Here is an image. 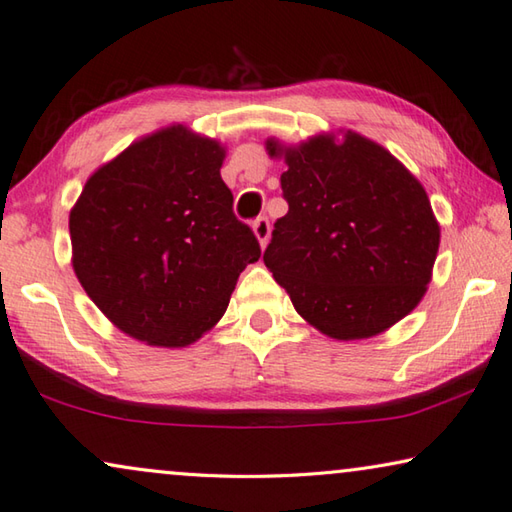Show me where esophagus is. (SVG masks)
I'll return each mask as SVG.
<instances>
[{"instance_id":"34e87169","label":"esophagus","mask_w":512,"mask_h":512,"mask_svg":"<svg viewBox=\"0 0 512 512\" xmlns=\"http://www.w3.org/2000/svg\"><path fill=\"white\" fill-rule=\"evenodd\" d=\"M269 231H272V227H269V218L267 216H258L254 220V234L258 238V243L263 245V247L267 245V240H269Z\"/></svg>"}]
</instances>
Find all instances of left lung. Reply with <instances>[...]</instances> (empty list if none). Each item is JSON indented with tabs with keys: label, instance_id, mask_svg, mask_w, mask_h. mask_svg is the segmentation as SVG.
<instances>
[{
	"label": "left lung",
	"instance_id": "obj_1",
	"mask_svg": "<svg viewBox=\"0 0 512 512\" xmlns=\"http://www.w3.org/2000/svg\"><path fill=\"white\" fill-rule=\"evenodd\" d=\"M278 156L283 149L269 142ZM289 211L263 254L307 323L332 339H368L426 294L439 225L419 180L372 140L347 131L285 149Z\"/></svg>",
	"mask_w": 512,
	"mask_h": 512
}]
</instances>
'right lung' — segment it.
Wrapping results in <instances>:
<instances>
[{
  "mask_svg": "<svg viewBox=\"0 0 512 512\" xmlns=\"http://www.w3.org/2000/svg\"><path fill=\"white\" fill-rule=\"evenodd\" d=\"M225 151L185 127L153 133L86 182L69 218L73 269L91 301L138 341L182 347L225 314L260 258L220 178Z\"/></svg>",
  "mask_w": 512,
  "mask_h": 512,
  "instance_id": "obj_1",
  "label": "right lung"
}]
</instances>
